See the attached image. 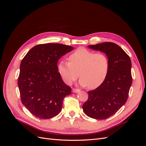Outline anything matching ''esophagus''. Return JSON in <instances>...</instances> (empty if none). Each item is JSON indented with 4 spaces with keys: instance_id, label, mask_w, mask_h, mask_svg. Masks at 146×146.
Returning <instances> with one entry per match:
<instances>
[{
    "instance_id": "34e87169",
    "label": "esophagus",
    "mask_w": 146,
    "mask_h": 146,
    "mask_svg": "<svg viewBox=\"0 0 146 146\" xmlns=\"http://www.w3.org/2000/svg\"><path fill=\"white\" fill-rule=\"evenodd\" d=\"M72 91H73V92H74V93H77V92H80V90H78V89H74H74L72 90Z\"/></svg>"
}]
</instances>
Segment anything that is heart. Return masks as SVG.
Instances as JSON below:
<instances>
[{
  "label": "heart",
  "instance_id": "obj_1",
  "mask_svg": "<svg viewBox=\"0 0 146 146\" xmlns=\"http://www.w3.org/2000/svg\"><path fill=\"white\" fill-rule=\"evenodd\" d=\"M69 60V62L61 61L58 64V73L67 85H71L80 76V85L94 90L99 87L107 77L110 62L104 53L94 54L82 47L72 53Z\"/></svg>",
  "mask_w": 146,
  "mask_h": 146
}]
</instances>
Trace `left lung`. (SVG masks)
I'll return each mask as SVG.
<instances>
[{"label": "left lung", "mask_w": 146, "mask_h": 146, "mask_svg": "<svg viewBox=\"0 0 146 146\" xmlns=\"http://www.w3.org/2000/svg\"><path fill=\"white\" fill-rule=\"evenodd\" d=\"M88 47L105 53L110 68L105 82L94 90L88 92V99L82 107L88 117L105 119L115 114L127 102L132 83L131 60L115 43L106 42Z\"/></svg>", "instance_id": "obj_1"}]
</instances>
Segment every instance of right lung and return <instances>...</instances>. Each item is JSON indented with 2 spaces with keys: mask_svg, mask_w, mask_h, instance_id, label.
I'll use <instances>...</instances> for the list:
<instances>
[{
  "mask_svg": "<svg viewBox=\"0 0 146 146\" xmlns=\"http://www.w3.org/2000/svg\"><path fill=\"white\" fill-rule=\"evenodd\" d=\"M72 46L59 43L35 46L22 60L18 87L22 103L33 115L52 118L60 113L63 99L71 94L58 72V60L72 51Z\"/></svg>",
  "mask_w": 146,
  "mask_h": 146,
  "instance_id": "right-lung-1",
  "label": "right lung"
}]
</instances>
